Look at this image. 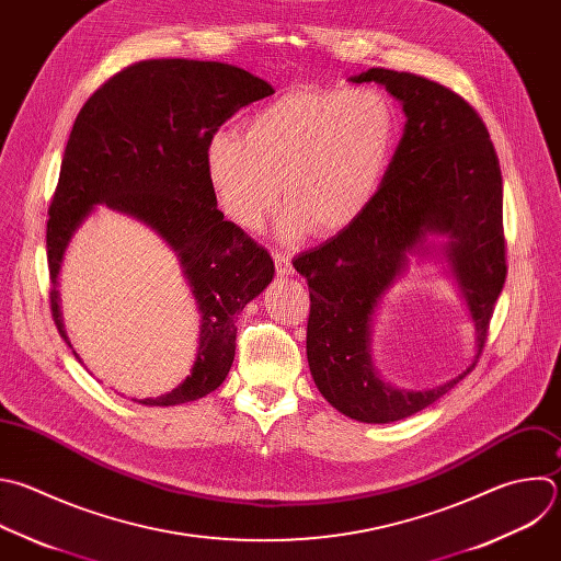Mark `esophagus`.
<instances>
[{
  "mask_svg": "<svg viewBox=\"0 0 561 561\" xmlns=\"http://www.w3.org/2000/svg\"><path fill=\"white\" fill-rule=\"evenodd\" d=\"M273 260H275V271H277V275H282V277H288V275H293L295 273V268H293V262H290V257L286 255V253H273Z\"/></svg>",
  "mask_w": 561,
  "mask_h": 561,
  "instance_id": "1",
  "label": "esophagus"
}]
</instances>
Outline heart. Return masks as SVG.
<instances>
[{
	"label": "heart",
	"instance_id": "obj_1",
	"mask_svg": "<svg viewBox=\"0 0 561 561\" xmlns=\"http://www.w3.org/2000/svg\"><path fill=\"white\" fill-rule=\"evenodd\" d=\"M397 136L399 110L383 90L306 85L253 110L242 136L214 134L205 175L216 205L242 231H257L282 196V238L310 229L332 238L375 201Z\"/></svg>",
	"mask_w": 561,
	"mask_h": 561
}]
</instances>
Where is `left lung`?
Instances as JSON below:
<instances>
[{"label":"left lung","instance_id":"left-lung-1","mask_svg":"<svg viewBox=\"0 0 561 561\" xmlns=\"http://www.w3.org/2000/svg\"><path fill=\"white\" fill-rule=\"evenodd\" d=\"M350 81L381 83L403 103V138L365 214L293 266L310 290L306 354L314 386L358 423H394L445 397L482 354L506 277L502 173L486 125L454 90L386 68ZM430 232L450 238L446 254L477 323V356L447 385L401 391L370 363V317L409 255L425 251Z\"/></svg>","mask_w":561,"mask_h":561}]
</instances>
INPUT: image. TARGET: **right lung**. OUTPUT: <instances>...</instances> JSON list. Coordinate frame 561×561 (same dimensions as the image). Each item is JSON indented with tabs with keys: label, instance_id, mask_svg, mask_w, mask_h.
Returning a JSON list of instances; mask_svg holds the SVG:
<instances>
[{
	"label": "right lung",
	"instance_id": "add662e5",
	"mask_svg": "<svg viewBox=\"0 0 561 561\" xmlns=\"http://www.w3.org/2000/svg\"><path fill=\"white\" fill-rule=\"evenodd\" d=\"M273 92L229 64L149 59L105 81L72 125L46 229L50 310L64 341L70 345L57 275L96 205L140 220L175 251L201 310L192 375L140 405L171 408L218 390L236 356V314L273 279L268 251L225 220L205 175L209 138L240 107Z\"/></svg>",
	"mask_w": 561,
	"mask_h": 561
}]
</instances>
